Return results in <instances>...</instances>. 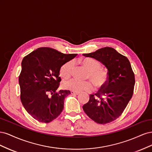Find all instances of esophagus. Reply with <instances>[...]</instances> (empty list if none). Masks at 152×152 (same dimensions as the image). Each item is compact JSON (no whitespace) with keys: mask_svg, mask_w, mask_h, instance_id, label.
Masks as SVG:
<instances>
[{"mask_svg":"<svg viewBox=\"0 0 152 152\" xmlns=\"http://www.w3.org/2000/svg\"><path fill=\"white\" fill-rule=\"evenodd\" d=\"M71 93L72 94H76V95H78V94H79V92H76V91H71Z\"/></svg>","mask_w":152,"mask_h":152,"instance_id":"obj_1","label":"esophagus"}]
</instances>
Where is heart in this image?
I'll list each match as a JSON object with an SVG mask.
<instances>
[{"label": "heart", "mask_w": 152, "mask_h": 152, "mask_svg": "<svg viewBox=\"0 0 152 152\" xmlns=\"http://www.w3.org/2000/svg\"><path fill=\"white\" fill-rule=\"evenodd\" d=\"M79 61L88 70L86 78L92 82L90 80L79 81L75 79H70L63 82L64 88L77 92L82 91H90L93 88V84L96 89L103 88L107 83L108 74L107 70L101 67V63L94 58L89 57L80 58ZM73 70V61H68L60 67L59 75L64 79H67L72 75Z\"/></svg>", "instance_id": "heart-1"}]
</instances>
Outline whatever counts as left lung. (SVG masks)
Listing matches in <instances>:
<instances>
[{"label":"left lung","mask_w":152,"mask_h":152,"mask_svg":"<svg viewBox=\"0 0 152 152\" xmlns=\"http://www.w3.org/2000/svg\"><path fill=\"white\" fill-rule=\"evenodd\" d=\"M83 55L102 62L108 74L103 88L90 94L89 102L83 105L84 111L96 123L111 122L121 115L134 93L135 77L131 63L127 57L110 47Z\"/></svg>","instance_id":"obj_1"}]
</instances>
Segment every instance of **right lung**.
Instances as JSON below:
<instances>
[{"label":"right lung","mask_w":152,"mask_h":152,"mask_svg":"<svg viewBox=\"0 0 152 152\" xmlns=\"http://www.w3.org/2000/svg\"><path fill=\"white\" fill-rule=\"evenodd\" d=\"M76 56L40 48L23 59L19 76L20 99L26 112L35 120L49 123L63 111L64 100L71 93L58 90L61 80L59 69Z\"/></svg>","instance_id":"add662e5"}]
</instances>
